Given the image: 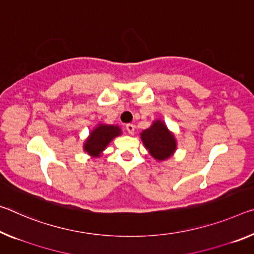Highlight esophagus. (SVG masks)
Masks as SVG:
<instances>
[{
  "label": "esophagus",
  "instance_id": "obj_1",
  "mask_svg": "<svg viewBox=\"0 0 254 254\" xmlns=\"http://www.w3.org/2000/svg\"><path fill=\"white\" fill-rule=\"evenodd\" d=\"M127 131L128 132V133H130V134H133L134 133V126H133V124H131V123H128V124H127Z\"/></svg>",
  "mask_w": 254,
  "mask_h": 254
}]
</instances>
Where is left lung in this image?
<instances>
[{
    "label": "left lung",
    "instance_id": "left-lung-1",
    "mask_svg": "<svg viewBox=\"0 0 254 254\" xmlns=\"http://www.w3.org/2000/svg\"><path fill=\"white\" fill-rule=\"evenodd\" d=\"M140 135L149 154L159 162L170 158L175 152V136L163 121H155L152 126L147 130H143Z\"/></svg>",
    "mask_w": 254,
    "mask_h": 254
}]
</instances>
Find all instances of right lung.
Returning <instances> with one entry per match:
<instances>
[{
	"label": "right lung",
	"instance_id": "obj_1",
	"mask_svg": "<svg viewBox=\"0 0 254 254\" xmlns=\"http://www.w3.org/2000/svg\"><path fill=\"white\" fill-rule=\"evenodd\" d=\"M121 133H122V131L118 126L98 124V127H96L91 131L90 135L83 143V150L92 157H98L104 151V149L108 146V143Z\"/></svg>",
	"mask_w": 254,
	"mask_h": 254
}]
</instances>
